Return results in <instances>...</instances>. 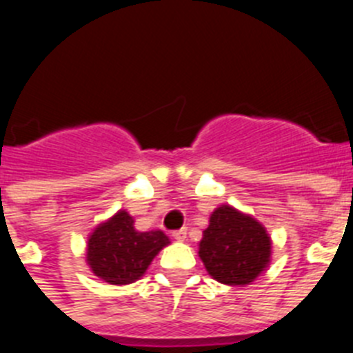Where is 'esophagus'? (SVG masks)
<instances>
[{"label":"esophagus","instance_id":"34e87169","mask_svg":"<svg viewBox=\"0 0 353 353\" xmlns=\"http://www.w3.org/2000/svg\"><path fill=\"white\" fill-rule=\"evenodd\" d=\"M186 233H188L186 228L176 230V232L172 233V239L177 240V242H184V240H186Z\"/></svg>","mask_w":353,"mask_h":353}]
</instances>
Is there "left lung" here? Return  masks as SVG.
<instances>
[{"instance_id": "left-lung-1", "label": "left lung", "mask_w": 353, "mask_h": 353, "mask_svg": "<svg viewBox=\"0 0 353 353\" xmlns=\"http://www.w3.org/2000/svg\"><path fill=\"white\" fill-rule=\"evenodd\" d=\"M199 256L217 282L245 285L265 272L272 256V240L254 217L230 205L210 214L200 240Z\"/></svg>"}]
</instances>
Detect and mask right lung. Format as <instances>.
I'll return each instance as SVG.
<instances>
[{"label":"right lung","mask_w":353,"mask_h":353,"mask_svg":"<svg viewBox=\"0 0 353 353\" xmlns=\"http://www.w3.org/2000/svg\"><path fill=\"white\" fill-rule=\"evenodd\" d=\"M169 243V236L160 230L137 232L132 216L118 210L88 236L87 263L108 284H132L144 275L154 256Z\"/></svg>","instance_id":"1"}]
</instances>
